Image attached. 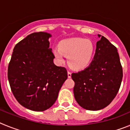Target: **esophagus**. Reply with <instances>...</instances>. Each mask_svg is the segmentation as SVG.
Returning a JSON list of instances; mask_svg holds the SVG:
<instances>
[{
	"label": "esophagus",
	"instance_id": "esophagus-1",
	"mask_svg": "<svg viewBox=\"0 0 130 130\" xmlns=\"http://www.w3.org/2000/svg\"><path fill=\"white\" fill-rule=\"evenodd\" d=\"M68 78H70L72 77V73L69 71L68 72Z\"/></svg>",
	"mask_w": 130,
	"mask_h": 130
}]
</instances>
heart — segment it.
Listing matches in <instances>:
<instances>
[{"instance_id":"obj_1","label":"heart","mask_w":130,"mask_h":130,"mask_svg":"<svg viewBox=\"0 0 130 130\" xmlns=\"http://www.w3.org/2000/svg\"><path fill=\"white\" fill-rule=\"evenodd\" d=\"M58 48L53 50L55 57L59 62H64V55L68 57L69 65L81 70L87 68L94 57L95 46L92 42L81 38H72L60 42Z\"/></svg>"}]
</instances>
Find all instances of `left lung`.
<instances>
[{
  "mask_svg": "<svg viewBox=\"0 0 130 130\" xmlns=\"http://www.w3.org/2000/svg\"><path fill=\"white\" fill-rule=\"evenodd\" d=\"M98 36L100 40L96 43L95 55L89 66L72 74L75 100L90 111L100 110L111 104L123 77L117 47L104 36Z\"/></svg>",
  "mask_w": 130,
  "mask_h": 130,
  "instance_id": "obj_1",
  "label": "left lung"
}]
</instances>
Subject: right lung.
Returning <instances> with one entry per match:
<instances>
[{
    "instance_id": "add662e5",
    "label": "right lung",
    "mask_w": 130,
    "mask_h": 130,
    "mask_svg": "<svg viewBox=\"0 0 130 130\" xmlns=\"http://www.w3.org/2000/svg\"><path fill=\"white\" fill-rule=\"evenodd\" d=\"M49 33L28 35L15 45L8 68V79L15 99L26 109L43 111L51 107L68 78L66 69L53 63Z\"/></svg>"
}]
</instances>
